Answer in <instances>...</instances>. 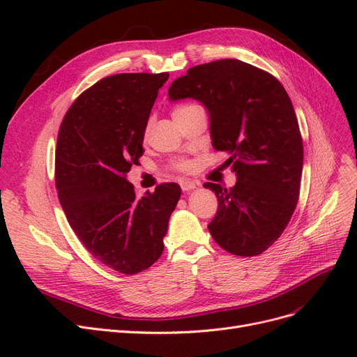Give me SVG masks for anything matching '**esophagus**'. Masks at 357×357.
<instances>
[{
    "label": "esophagus",
    "mask_w": 357,
    "mask_h": 357,
    "mask_svg": "<svg viewBox=\"0 0 357 357\" xmlns=\"http://www.w3.org/2000/svg\"><path fill=\"white\" fill-rule=\"evenodd\" d=\"M180 188L183 192H189V190L197 189V183L190 181V180H183V181H180Z\"/></svg>",
    "instance_id": "34e87169"
}]
</instances>
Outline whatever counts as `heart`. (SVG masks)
<instances>
[{"label":"heart","mask_w":357,"mask_h":357,"mask_svg":"<svg viewBox=\"0 0 357 357\" xmlns=\"http://www.w3.org/2000/svg\"><path fill=\"white\" fill-rule=\"evenodd\" d=\"M190 107H195V104H186V105H180V107H177V109H176L174 112H172V114H177V113L185 112V110L190 109ZM178 168H180V169H186V168H188V164H186V162H180V164H178Z\"/></svg>","instance_id":"1"}]
</instances>
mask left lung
Wrapping results in <instances>:
<instances>
[{"mask_svg":"<svg viewBox=\"0 0 357 357\" xmlns=\"http://www.w3.org/2000/svg\"><path fill=\"white\" fill-rule=\"evenodd\" d=\"M192 98L208 113L211 144L229 159L236 183L218 195L208 225L213 240L236 256H256L283 234L299 197L304 147L294 105L275 77L238 59L188 70L168 89V100Z\"/></svg>","mask_w":357,"mask_h":357,"instance_id":"8db88e82","label":"left lung"}]
</instances>
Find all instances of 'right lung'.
Instances as JSON below:
<instances>
[{"label": "right lung", "mask_w": 357, "mask_h": 357, "mask_svg": "<svg viewBox=\"0 0 357 357\" xmlns=\"http://www.w3.org/2000/svg\"><path fill=\"white\" fill-rule=\"evenodd\" d=\"M168 73L114 74L84 91L58 134L55 180L70 226L83 245L122 274L142 273L164 252L177 183L137 197L126 180L143 156L150 112Z\"/></svg>", "instance_id": "1"}]
</instances>
